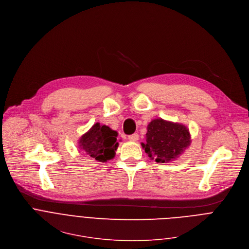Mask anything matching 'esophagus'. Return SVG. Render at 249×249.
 Returning a JSON list of instances; mask_svg holds the SVG:
<instances>
[{
    "mask_svg": "<svg viewBox=\"0 0 249 249\" xmlns=\"http://www.w3.org/2000/svg\"><path fill=\"white\" fill-rule=\"evenodd\" d=\"M128 139H129V141H131V142H137L138 139H139V135H138V133H134V134L128 136Z\"/></svg>",
    "mask_w": 249,
    "mask_h": 249,
    "instance_id": "esophagus-1",
    "label": "esophagus"
}]
</instances>
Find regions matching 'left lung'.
<instances>
[{
	"mask_svg": "<svg viewBox=\"0 0 249 249\" xmlns=\"http://www.w3.org/2000/svg\"><path fill=\"white\" fill-rule=\"evenodd\" d=\"M190 143L191 136L186 126L158 118L148 124L146 142L142 145L151 159L165 163L177 158Z\"/></svg>",
	"mask_w": 249,
	"mask_h": 249,
	"instance_id": "obj_1",
	"label": "left lung"
}]
</instances>
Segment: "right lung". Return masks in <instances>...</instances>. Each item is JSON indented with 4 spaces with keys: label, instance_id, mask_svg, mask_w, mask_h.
<instances>
[{
    "label": "right lung",
    "instance_id": "1",
    "mask_svg": "<svg viewBox=\"0 0 249 249\" xmlns=\"http://www.w3.org/2000/svg\"><path fill=\"white\" fill-rule=\"evenodd\" d=\"M117 132L108 126L96 123L80 139V147L89 156L100 162L112 159L118 146Z\"/></svg>",
    "mask_w": 249,
    "mask_h": 249
}]
</instances>
